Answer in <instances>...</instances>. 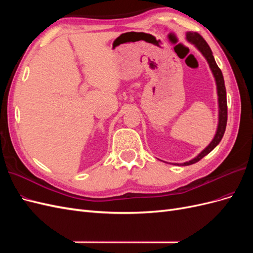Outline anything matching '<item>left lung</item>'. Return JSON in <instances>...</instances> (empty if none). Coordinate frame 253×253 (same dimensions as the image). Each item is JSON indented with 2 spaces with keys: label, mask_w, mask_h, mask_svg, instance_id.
<instances>
[{
  "label": "left lung",
  "mask_w": 253,
  "mask_h": 253,
  "mask_svg": "<svg viewBox=\"0 0 253 253\" xmlns=\"http://www.w3.org/2000/svg\"><path fill=\"white\" fill-rule=\"evenodd\" d=\"M186 39L188 42L193 44L194 46L201 51L202 55L207 60V62H208L210 70L213 74V77L215 79L216 90H217V102H218V124H217L215 135H214L212 141L207 145L200 154H198L196 157H194L193 159L189 160V162H186L183 164H174L177 166L193 165L197 162H200V160L206 155H208L209 153L220 142L221 138H223V136L225 134V129L227 126V95H226V87H225L223 73H221V71L219 70V67L215 62V60H214L213 53L211 48L209 47V45L207 44V42L204 40V38L201 35H198L197 33L188 32L186 34Z\"/></svg>",
  "instance_id": "8db88e82"
}]
</instances>
